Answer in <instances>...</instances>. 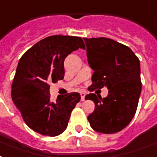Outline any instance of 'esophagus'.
Returning a JSON list of instances; mask_svg holds the SVG:
<instances>
[{
	"instance_id": "34e87169",
	"label": "esophagus",
	"mask_w": 157,
	"mask_h": 157,
	"mask_svg": "<svg viewBox=\"0 0 157 157\" xmlns=\"http://www.w3.org/2000/svg\"><path fill=\"white\" fill-rule=\"evenodd\" d=\"M80 95H81V97H82V98H81V100H82V101H85V96H86V93H85V92H81V93H80Z\"/></svg>"
}]
</instances>
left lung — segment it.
I'll return each instance as SVG.
<instances>
[{"mask_svg": "<svg viewBox=\"0 0 157 157\" xmlns=\"http://www.w3.org/2000/svg\"><path fill=\"white\" fill-rule=\"evenodd\" d=\"M89 66L93 70L90 91L106 86L108 96L90 93L95 103L87 117L91 128L104 134L123 130L134 117L141 91L140 61L128 46L105 37L84 38Z\"/></svg>", "mask_w": 157, "mask_h": 157, "instance_id": "obj_1", "label": "left lung"}]
</instances>
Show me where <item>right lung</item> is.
<instances>
[{"instance_id":"right-lung-1","label":"right lung","mask_w":157,"mask_h":157,"mask_svg":"<svg viewBox=\"0 0 157 157\" xmlns=\"http://www.w3.org/2000/svg\"><path fill=\"white\" fill-rule=\"evenodd\" d=\"M85 49L79 36L56 35L35 44L20 59L11 85V98L25 124L43 136H56L67 129L80 101L77 92L51 101L50 82L64 78V61L73 51Z\"/></svg>"}]
</instances>
